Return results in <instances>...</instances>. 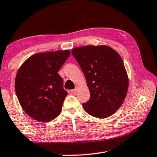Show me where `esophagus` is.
Segmentation results:
<instances>
[{"instance_id":"34e87169","label":"esophagus","mask_w":157,"mask_h":157,"mask_svg":"<svg viewBox=\"0 0 157 157\" xmlns=\"http://www.w3.org/2000/svg\"><path fill=\"white\" fill-rule=\"evenodd\" d=\"M77 90H78V87H76L75 88H74V89L71 90V93H75L77 92Z\"/></svg>"}]
</instances>
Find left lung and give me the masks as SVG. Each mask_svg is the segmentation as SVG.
I'll use <instances>...</instances> for the list:
<instances>
[{
  "label": "left lung",
  "mask_w": 157,
  "mask_h": 157,
  "mask_svg": "<svg viewBox=\"0 0 157 157\" xmlns=\"http://www.w3.org/2000/svg\"><path fill=\"white\" fill-rule=\"evenodd\" d=\"M72 55L83 71L89 100L82 104L91 116L106 118L117 110L126 98L128 78L119 53L108 46L74 48Z\"/></svg>",
  "instance_id": "1"
}]
</instances>
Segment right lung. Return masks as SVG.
Masks as SVG:
<instances>
[{
  "label": "right lung",
  "mask_w": 157,
  "mask_h": 157,
  "mask_svg": "<svg viewBox=\"0 0 157 157\" xmlns=\"http://www.w3.org/2000/svg\"><path fill=\"white\" fill-rule=\"evenodd\" d=\"M70 53L64 50L35 54L17 72V98L25 112L36 120L52 121L61 112L68 93L58 72Z\"/></svg>",
  "instance_id": "right-lung-1"
}]
</instances>
